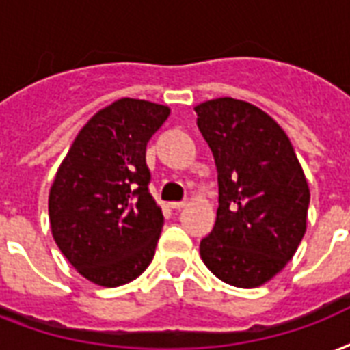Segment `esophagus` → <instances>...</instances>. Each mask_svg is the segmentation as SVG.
Segmentation results:
<instances>
[{
  "instance_id": "obj_1",
  "label": "esophagus",
  "mask_w": 350,
  "mask_h": 350,
  "mask_svg": "<svg viewBox=\"0 0 350 350\" xmlns=\"http://www.w3.org/2000/svg\"><path fill=\"white\" fill-rule=\"evenodd\" d=\"M185 205H187V202H172V204H170V209L181 211L183 207H185Z\"/></svg>"
}]
</instances>
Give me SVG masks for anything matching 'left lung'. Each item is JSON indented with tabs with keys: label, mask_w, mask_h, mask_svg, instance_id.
I'll list each match as a JSON object with an SVG mask.
<instances>
[{
	"label": "left lung",
	"mask_w": 350,
	"mask_h": 350,
	"mask_svg": "<svg viewBox=\"0 0 350 350\" xmlns=\"http://www.w3.org/2000/svg\"><path fill=\"white\" fill-rule=\"evenodd\" d=\"M194 111L218 172L217 222L200 242V257L220 281L257 288L286 266L305 237V172L284 130L257 106L222 97Z\"/></svg>",
	"instance_id": "obj_1"
}]
</instances>
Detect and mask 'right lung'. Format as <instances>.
<instances>
[{"mask_svg":"<svg viewBox=\"0 0 350 350\" xmlns=\"http://www.w3.org/2000/svg\"><path fill=\"white\" fill-rule=\"evenodd\" d=\"M169 106L119 98L84 124L49 191L53 239L80 275L116 288L148 268L163 213L148 193L146 143Z\"/></svg>","mask_w":350,"mask_h":350,"instance_id":"add662e5","label":"right lung"}]
</instances>
